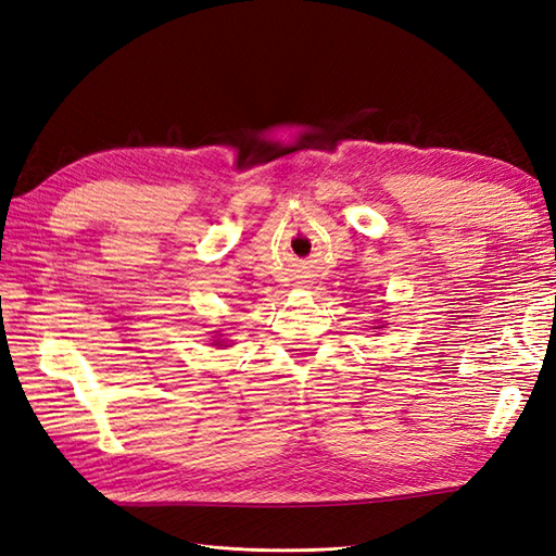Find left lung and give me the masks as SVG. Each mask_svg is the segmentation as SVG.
I'll use <instances>...</instances> for the list:
<instances>
[{"instance_id":"8db88e82","label":"left lung","mask_w":556,"mask_h":556,"mask_svg":"<svg viewBox=\"0 0 556 556\" xmlns=\"http://www.w3.org/2000/svg\"><path fill=\"white\" fill-rule=\"evenodd\" d=\"M378 328H382V326H378Z\"/></svg>"}]
</instances>
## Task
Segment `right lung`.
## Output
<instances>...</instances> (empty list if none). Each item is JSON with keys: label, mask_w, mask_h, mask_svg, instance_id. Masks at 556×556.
<instances>
[{"label": "right lung", "mask_w": 556, "mask_h": 556, "mask_svg": "<svg viewBox=\"0 0 556 556\" xmlns=\"http://www.w3.org/2000/svg\"><path fill=\"white\" fill-rule=\"evenodd\" d=\"M214 344H220V340H214Z\"/></svg>", "instance_id": "right-lung-1"}]
</instances>
